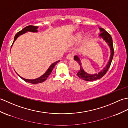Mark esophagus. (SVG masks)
Listing matches in <instances>:
<instances>
[{"mask_svg":"<svg viewBox=\"0 0 128 128\" xmlns=\"http://www.w3.org/2000/svg\"><path fill=\"white\" fill-rule=\"evenodd\" d=\"M73 56H74V54H73L72 53H69L67 55L66 59H69V60H72L73 59Z\"/></svg>","mask_w":128,"mask_h":128,"instance_id":"34e87169","label":"esophagus"}]
</instances>
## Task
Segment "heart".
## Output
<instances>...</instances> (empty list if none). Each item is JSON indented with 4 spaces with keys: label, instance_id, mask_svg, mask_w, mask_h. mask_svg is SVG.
Listing matches in <instances>:
<instances>
[{
    "label": "heart",
    "instance_id": "1",
    "mask_svg": "<svg viewBox=\"0 0 128 128\" xmlns=\"http://www.w3.org/2000/svg\"><path fill=\"white\" fill-rule=\"evenodd\" d=\"M82 36V32H78L74 36V40L76 41H78V40H80L81 39V37ZM89 38V36L88 34H85V36H84V40H88Z\"/></svg>",
    "mask_w": 128,
    "mask_h": 128
}]
</instances>
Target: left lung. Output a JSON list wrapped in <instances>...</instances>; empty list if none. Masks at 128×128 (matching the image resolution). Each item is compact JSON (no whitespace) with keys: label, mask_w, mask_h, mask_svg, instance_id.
<instances>
[{"label":"left lung","mask_w":128,"mask_h":128,"mask_svg":"<svg viewBox=\"0 0 128 128\" xmlns=\"http://www.w3.org/2000/svg\"><path fill=\"white\" fill-rule=\"evenodd\" d=\"M100 30V34L99 36L103 38V40H105V42L107 43L110 47V59L109 62H108V64L106 65L105 68H103V69L101 71L98 72V74H89L88 73L84 71L82 65H81V62L80 60V58H78V56H74V60H75L78 62V63L79 64L80 66V69L78 70V72L77 75L78 78H80L81 79L85 81H94L98 79H100L101 78H102L103 76H104L106 72H107L108 69L110 66L111 62H112V59L113 58V55H114V48H113V40H112V38L111 37L110 34H108L107 31H105L104 29L103 28H99Z\"/></svg>","instance_id":"left-lung-1"}]
</instances>
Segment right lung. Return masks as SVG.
<instances>
[{
  "label": "right lung",
  "instance_id": "obj_1",
  "mask_svg": "<svg viewBox=\"0 0 128 128\" xmlns=\"http://www.w3.org/2000/svg\"><path fill=\"white\" fill-rule=\"evenodd\" d=\"M38 27V26H32V25H29V26H28L25 27V28H23L22 30H21L20 31L18 32L17 34H16V35L15 36V37H14V42L12 43V46L14 42L15 41V40L18 38L20 36V35L22 34H24L26 33V32H27L28 31H30V32H37V28ZM60 60H58V61H56V62H54V63H53L52 65H50V66L49 67V68L48 69V70H47V72H46L44 74H43V75H42L41 76H40V78H36V79H32V80H30V79H26V78H22L21 76H20V75H18L19 76H20L21 78L23 80H24L25 81H26V82H29V83H31V84H38V83H41L42 82H43V81H44L47 78H48V76L50 75V74L52 72V70L54 68V66H56V65L58 63V62H59Z\"/></svg>",
  "mask_w": 128,
  "mask_h": 128
}]
</instances>
